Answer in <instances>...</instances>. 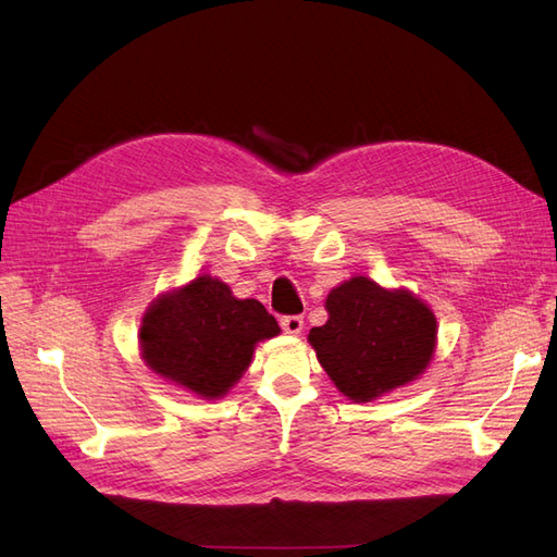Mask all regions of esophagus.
Instances as JSON below:
<instances>
[{"label": "esophagus", "instance_id": "34e87169", "mask_svg": "<svg viewBox=\"0 0 557 557\" xmlns=\"http://www.w3.org/2000/svg\"><path fill=\"white\" fill-rule=\"evenodd\" d=\"M281 327L285 334L297 336L304 330V318L301 315H283L281 318Z\"/></svg>", "mask_w": 557, "mask_h": 557}]
</instances>
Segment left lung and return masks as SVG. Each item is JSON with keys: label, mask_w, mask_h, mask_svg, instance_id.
I'll use <instances>...</instances> for the list:
<instances>
[{"label": "left lung", "mask_w": 557, "mask_h": 557, "mask_svg": "<svg viewBox=\"0 0 557 557\" xmlns=\"http://www.w3.org/2000/svg\"><path fill=\"white\" fill-rule=\"evenodd\" d=\"M324 309L330 320L309 332V343L338 392L355 403L408 385L433 359L437 322L410 290L355 276L334 287Z\"/></svg>", "instance_id": "1"}]
</instances>
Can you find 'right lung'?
I'll list each match as a JSON object with an SVG mask.
<instances>
[{"label":"right lung","mask_w":557,"mask_h":557,"mask_svg":"<svg viewBox=\"0 0 557 557\" xmlns=\"http://www.w3.org/2000/svg\"><path fill=\"white\" fill-rule=\"evenodd\" d=\"M278 332L258 299H237L223 281L202 274L151 301L138 338L151 371L212 400L235 387L256 343Z\"/></svg>","instance_id":"obj_1"}]
</instances>
